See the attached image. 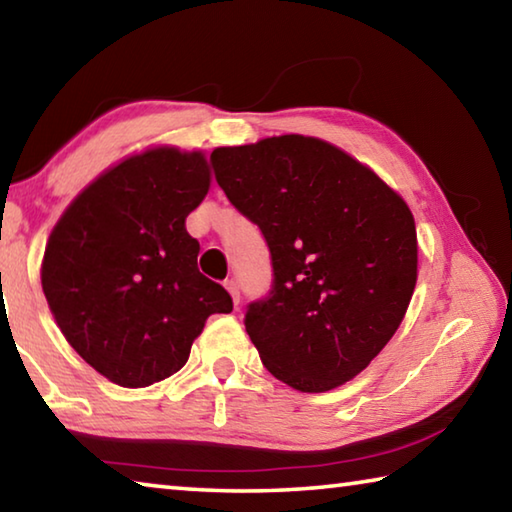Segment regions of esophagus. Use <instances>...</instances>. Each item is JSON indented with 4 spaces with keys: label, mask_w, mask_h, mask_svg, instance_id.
Instances as JSON below:
<instances>
[{
    "label": "esophagus",
    "mask_w": 512,
    "mask_h": 512,
    "mask_svg": "<svg viewBox=\"0 0 512 512\" xmlns=\"http://www.w3.org/2000/svg\"><path fill=\"white\" fill-rule=\"evenodd\" d=\"M223 284H225V289L230 291V296H232V300H235V305H239V284H237L235 277H228V280H225Z\"/></svg>",
    "instance_id": "esophagus-1"
}]
</instances>
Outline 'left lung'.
<instances>
[{"label": "left lung", "mask_w": 512, "mask_h": 512, "mask_svg": "<svg viewBox=\"0 0 512 512\" xmlns=\"http://www.w3.org/2000/svg\"><path fill=\"white\" fill-rule=\"evenodd\" d=\"M210 164L271 250V289L244 318L268 372L302 393L357 377L393 339L418 280L409 207L316 137L221 146Z\"/></svg>", "instance_id": "left-lung-1"}]
</instances>
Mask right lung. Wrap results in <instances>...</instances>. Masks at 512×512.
I'll use <instances>...</instances> for the list:
<instances>
[{
	"label": "right lung",
	"mask_w": 512,
	"mask_h": 512,
	"mask_svg": "<svg viewBox=\"0 0 512 512\" xmlns=\"http://www.w3.org/2000/svg\"><path fill=\"white\" fill-rule=\"evenodd\" d=\"M210 189L203 153L133 155L83 189L51 232L42 291L69 345L126 388L167 379L232 298L185 228Z\"/></svg>",
	"instance_id": "right-lung-1"
}]
</instances>
